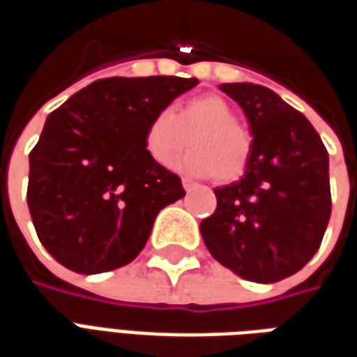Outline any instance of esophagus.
<instances>
[{"label": "esophagus", "mask_w": 357, "mask_h": 357, "mask_svg": "<svg viewBox=\"0 0 357 357\" xmlns=\"http://www.w3.org/2000/svg\"><path fill=\"white\" fill-rule=\"evenodd\" d=\"M181 185H183V189H185V193H191L195 187H197V183L191 181V179H181Z\"/></svg>", "instance_id": "1"}]
</instances>
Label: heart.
<instances>
[{"mask_svg":"<svg viewBox=\"0 0 357 357\" xmlns=\"http://www.w3.org/2000/svg\"><path fill=\"white\" fill-rule=\"evenodd\" d=\"M187 143L193 151L174 166L195 178L214 176L218 183L239 179L252 153L250 133L237 124L231 105L218 95L195 97L183 102L176 114L162 110L151 118L145 149L153 162L166 166Z\"/></svg>","mask_w":357,"mask_h":357,"instance_id":"heart-1","label":"heart"}]
</instances>
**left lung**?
I'll list each match as a JSON object with an SVG mask.
<instances>
[{
    "mask_svg": "<svg viewBox=\"0 0 357 357\" xmlns=\"http://www.w3.org/2000/svg\"><path fill=\"white\" fill-rule=\"evenodd\" d=\"M250 126L243 178L216 187L218 206L201 222L210 255L235 275L275 283L304 268L331 218L329 155L307 118L258 84H222Z\"/></svg>",
    "mask_w": 357,
    "mask_h": 357,
    "instance_id": "obj_1",
    "label": "left lung"
}]
</instances>
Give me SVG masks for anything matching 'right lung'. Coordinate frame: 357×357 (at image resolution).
<instances>
[{
    "mask_svg": "<svg viewBox=\"0 0 357 357\" xmlns=\"http://www.w3.org/2000/svg\"><path fill=\"white\" fill-rule=\"evenodd\" d=\"M197 78H102L53 110L30 153L28 208L59 264L93 275L122 268L147 243L156 214L183 199L181 179L151 160V118Z\"/></svg>",
    "mask_w": 357,
    "mask_h": 357,
    "instance_id": "add662e5",
    "label": "right lung"
}]
</instances>
